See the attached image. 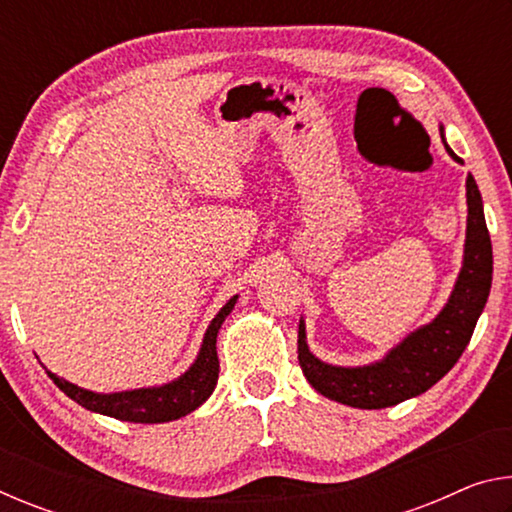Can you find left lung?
Segmentation results:
<instances>
[{"mask_svg":"<svg viewBox=\"0 0 512 512\" xmlns=\"http://www.w3.org/2000/svg\"><path fill=\"white\" fill-rule=\"evenodd\" d=\"M440 137L447 153L456 162L463 160ZM467 232L463 266L456 277L447 305L431 323L411 332L402 343L388 350L384 359L368 366L343 368L320 361L309 352L305 320L298 325V361L311 386L327 400L354 406V409H386L411 400L443 379L472 339V332L490 296L492 284V244L483 216L481 192L474 178L467 176Z\"/></svg>","mask_w":512,"mask_h":512,"instance_id":"8db88e82","label":"left lung"}]
</instances>
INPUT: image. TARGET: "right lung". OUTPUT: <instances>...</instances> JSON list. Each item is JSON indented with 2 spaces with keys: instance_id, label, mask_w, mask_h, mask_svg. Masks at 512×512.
I'll list each match as a JSON object with an SVG mask.
<instances>
[{
  "instance_id": "add662e5",
  "label": "right lung",
  "mask_w": 512,
  "mask_h": 512,
  "mask_svg": "<svg viewBox=\"0 0 512 512\" xmlns=\"http://www.w3.org/2000/svg\"><path fill=\"white\" fill-rule=\"evenodd\" d=\"M239 296H232L221 307L219 314L207 327L203 336V345L198 350L196 361L185 370L178 379L169 381L162 386L151 388H135V391L121 393H94L72 384L63 377L54 375L47 370L51 381L63 391L69 400L81 404L83 409L110 415V418L124 422H142V424H158L183 418V415L196 411L207 397L212 395L216 379H219V357H216V334L223 325V320L235 309Z\"/></svg>"
}]
</instances>
